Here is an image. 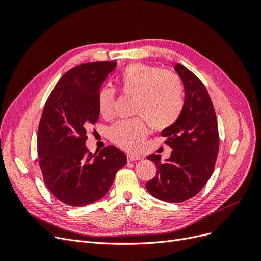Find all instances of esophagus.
Returning <instances> with one entry per match:
<instances>
[{
    "label": "esophagus",
    "instance_id": "1",
    "mask_svg": "<svg viewBox=\"0 0 261 261\" xmlns=\"http://www.w3.org/2000/svg\"><path fill=\"white\" fill-rule=\"evenodd\" d=\"M139 159H141L140 155L133 154V153H128V154H127V160H128V161H135V160H139Z\"/></svg>",
    "mask_w": 261,
    "mask_h": 261
}]
</instances>
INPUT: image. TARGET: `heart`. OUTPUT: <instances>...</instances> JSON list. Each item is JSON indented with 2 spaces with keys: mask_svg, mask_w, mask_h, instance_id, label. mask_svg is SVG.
<instances>
[{
  "mask_svg": "<svg viewBox=\"0 0 261 261\" xmlns=\"http://www.w3.org/2000/svg\"><path fill=\"white\" fill-rule=\"evenodd\" d=\"M116 82L124 94L134 98L133 114L144 118L151 128L165 129L177 121L184 99L183 86L174 73L143 63H134L118 73ZM113 102L114 90L108 87L101 88L98 93L101 115L109 116L112 113ZM143 120L135 117L115 123L110 128V138L121 148L136 151L147 134Z\"/></svg>",
  "mask_w": 261,
  "mask_h": 261,
  "instance_id": "heart-1",
  "label": "heart"
}]
</instances>
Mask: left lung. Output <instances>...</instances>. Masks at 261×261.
Instances as JSON below:
<instances>
[{
	"instance_id": "left-lung-1",
	"label": "left lung",
	"mask_w": 261,
	"mask_h": 261,
	"mask_svg": "<svg viewBox=\"0 0 261 261\" xmlns=\"http://www.w3.org/2000/svg\"><path fill=\"white\" fill-rule=\"evenodd\" d=\"M183 82L185 98L177 121L161 132L172 152L161 162L158 154L147 159L154 162L156 175L146 188L155 198L183 202L198 194L211 177L219 152V132L215 109L206 87L181 64L174 66Z\"/></svg>"
}]
</instances>
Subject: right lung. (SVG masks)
<instances>
[{"instance_id":"obj_1","label":"right lung","mask_w":261,"mask_h":261,"mask_svg":"<svg viewBox=\"0 0 261 261\" xmlns=\"http://www.w3.org/2000/svg\"><path fill=\"white\" fill-rule=\"evenodd\" d=\"M117 62H91L63 75L45 102L38 128L39 164L55 198L72 207L98 201L127 156L114 146L97 153L86 147L87 128L99 118L98 93Z\"/></svg>"}]
</instances>
